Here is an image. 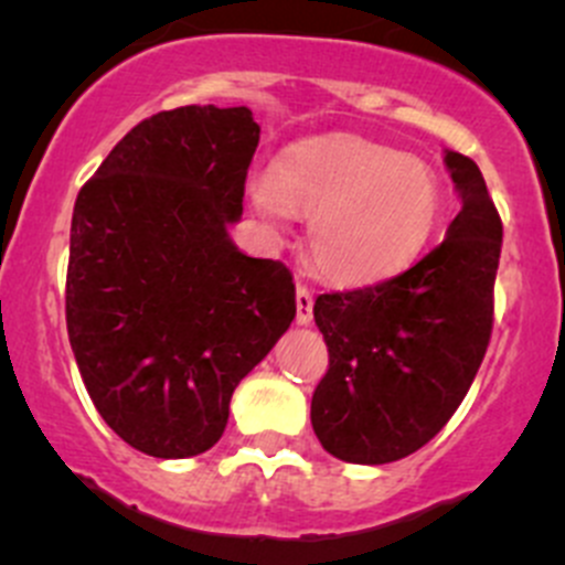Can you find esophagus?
Here are the masks:
<instances>
[{"label":"esophagus","instance_id":"obj_1","mask_svg":"<svg viewBox=\"0 0 565 565\" xmlns=\"http://www.w3.org/2000/svg\"><path fill=\"white\" fill-rule=\"evenodd\" d=\"M295 303H298V324H309L311 317H315V295H311L309 287H303V284H298V289H295Z\"/></svg>","mask_w":565,"mask_h":565}]
</instances>
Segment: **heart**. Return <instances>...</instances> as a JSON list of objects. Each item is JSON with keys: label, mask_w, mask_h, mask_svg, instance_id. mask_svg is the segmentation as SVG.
<instances>
[{"label": "heart", "mask_w": 565, "mask_h": 565, "mask_svg": "<svg viewBox=\"0 0 565 565\" xmlns=\"http://www.w3.org/2000/svg\"><path fill=\"white\" fill-rule=\"evenodd\" d=\"M248 193L270 230H284L292 215L309 221L311 262L347 287L413 265L446 207L429 163L350 134L300 141L278 169L250 177Z\"/></svg>", "instance_id": "heart-1"}]
</instances>
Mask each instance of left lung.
I'll list each match as a JSON object with an SVG mask.
<instances>
[{
	"label": "left lung",
	"instance_id": "left-lung-1",
	"mask_svg": "<svg viewBox=\"0 0 565 565\" xmlns=\"http://www.w3.org/2000/svg\"><path fill=\"white\" fill-rule=\"evenodd\" d=\"M446 167L461 196L446 241L388 281L315 303L328 372L311 426L341 461L388 465L424 448L487 355L503 224L476 161L448 150Z\"/></svg>",
	"mask_w": 565,
	"mask_h": 565
}]
</instances>
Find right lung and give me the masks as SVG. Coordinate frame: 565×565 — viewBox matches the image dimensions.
Returning a JSON list of instances; mask_svg holds the SVG:
<instances>
[{
    "instance_id": "right-lung-1",
    "label": "right lung",
    "mask_w": 565,
    "mask_h": 565,
    "mask_svg": "<svg viewBox=\"0 0 565 565\" xmlns=\"http://www.w3.org/2000/svg\"><path fill=\"white\" fill-rule=\"evenodd\" d=\"M256 145L250 108L180 106L128 130L78 191L67 335L100 418L150 457L213 448L237 383L295 319L287 265L226 232Z\"/></svg>"
}]
</instances>
